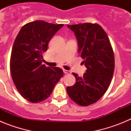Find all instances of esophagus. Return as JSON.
<instances>
[{
    "label": "esophagus",
    "mask_w": 131,
    "mask_h": 131,
    "mask_svg": "<svg viewBox=\"0 0 131 131\" xmlns=\"http://www.w3.org/2000/svg\"><path fill=\"white\" fill-rule=\"evenodd\" d=\"M63 73L65 74H70L71 73V71H69V70H66V69H63Z\"/></svg>",
    "instance_id": "obj_1"
}]
</instances>
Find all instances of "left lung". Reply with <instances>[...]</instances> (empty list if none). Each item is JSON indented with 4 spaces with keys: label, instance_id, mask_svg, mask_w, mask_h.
Wrapping results in <instances>:
<instances>
[{
    "label": "left lung",
    "instance_id": "8db88e82",
    "mask_svg": "<svg viewBox=\"0 0 131 131\" xmlns=\"http://www.w3.org/2000/svg\"><path fill=\"white\" fill-rule=\"evenodd\" d=\"M68 27L77 38L78 52L86 70L83 77L73 73L76 82L67 87V92L77 104L87 106L98 101L108 89L114 72V54L110 39L100 25L84 23L68 25Z\"/></svg>",
    "mask_w": 131,
    "mask_h": 131
}]
</instances>
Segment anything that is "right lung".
Wrapping results in <instances>:
<instances>
[{
	"label": "right lung",
	"mask_w": 131,
	"mask_h": 131,
	"mask_svg": "<svg viewBox=\"0 0 131 131\" xmlns=\"http://www.w3.org/2000/svg\"><path fill=\"white\" fill-rule=\"evenodd\" d=\"M63 25L35 21L24 25L15 39L10 62L12 78L21 95L30 102L47 99L63 77L60 68L42 64V53Z\"/></svg>",
	"instance_id": "1"
}]
</instances>
